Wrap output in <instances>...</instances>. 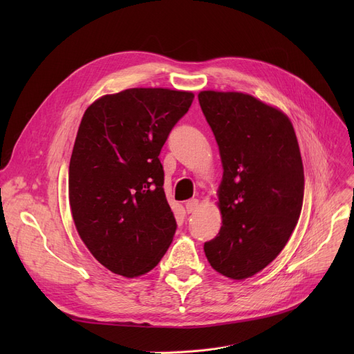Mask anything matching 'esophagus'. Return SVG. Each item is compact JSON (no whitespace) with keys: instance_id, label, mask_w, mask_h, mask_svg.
<instances>
[{"instance_id":"1","label":"esophagus","mask_w":354,"mask_h":354,"mask_svg":"<svg viewBox=\"0 0 354 354\" xmlns=\"http://www.w3.org/2000/svg\"><path fill=\"white\" fill-rule=\"evenodd\" d=\"M199 207V201L196 198H192L189 199L187 203H185V208H187V212L191 214V212H195Z\"/></svg>"}]
</instances>
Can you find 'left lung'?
<instances>
[{"label":"left lung","instance_id":"8db88e82","mask_svg":"<svg viewBox=\"0 0 354 354\" xmlns=\"http://www.w3.org/2000/svg\"><path fill=\"white\" fill-rule=\"evenodd\" d=\"M224 167L222 227L203 251L219 274L244 280L286 247L300 218L304 169L294 127L281 110L236 91H201Z\"/></svg>","mask_w":354,"mask_h":354}]
</instances>
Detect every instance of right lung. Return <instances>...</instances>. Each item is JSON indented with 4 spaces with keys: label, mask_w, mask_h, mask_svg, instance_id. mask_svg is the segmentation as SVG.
Listing matches in <instances>:
<instances>
[{
    "label": "right lung",
    "mask_w": 354,
    "mask_h": 354,
    "mask_svg": "<svg viewBox=\"0 0 354 354\" xmlns=\"http://www.w3.org/2000/svg\"><path fill=\"white\" fill-rule=\"evenodd\" d=\"M192 100L191 91L127 88L84 111L68 167L70 208L82 241L111 272L151 271L172 243L159 153Z\"/></svg>",
    "instance_id": "obj_1"
}]
</instances>
